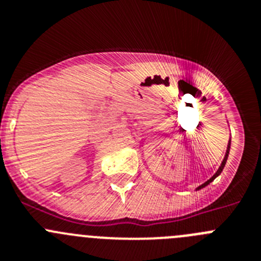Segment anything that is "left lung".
I'll use <instances>...</instances> for the list:
<instances>
[{
  "mask_svg": "<svg viewBox=\"0 0 261 261\" xmlns=\"http://www.w3.org/2000/svg\"><path fill=\"white\" fill-rule=\"evenodd\" d=\"M229 150H230V141H229V145H227V150H226V154H225V158H223V161H222V163H221V166H220V168H218V170H217V172L216 174L213 175V176L211 177V179H209L208 181H205L204 184H201V186L200 187H197V190H201V188H204L205 186H208L209 183H211V181H213L214 179H216L217 176H218V175L221 174V172H222V170H223V167H225V165H226V161H227V156H229Z\"/></svg>",
  "mask_w": 261,
  "mask_h": 261,
  "instance_id": "left-lung-1",
  "label": "left lung"
}]
</instances>
